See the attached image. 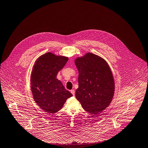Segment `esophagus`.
Segmentation results:
<instances>
[{"label": "esophagus", "instance_id": "obj_1", "mask_svg": "<svg viewBox=\"0 0 148 148\" xmlns=\"http://www.w3.org/2000/svg\"><path fill=\"white\" fill-rule=\"evenodd\" d=\"M71 93H72V95H73V96H74L75 95V90H74V89H72V90H71Z\"/></svg>", "mask_w": 148, "mask_h": 148}]
</instances>
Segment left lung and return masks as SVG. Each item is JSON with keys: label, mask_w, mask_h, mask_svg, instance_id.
Instances as JSON below:
<instances>
[{"label": "left lung", "mask_w": 148, "mask_h": 148, "mask_svg": "<svg viewBox=\"0 0 148 148\" xmlns=\"http://www.w3.org/2000/svg\"><path fill=\"white\" fill-rule=\"evenodd\" d=\"M78 71L76 99L88 112L97 115L111 104L115 93V81L107 62L91 52L74 60Z\"/></svg>", "instance_id": "8db88e82"}]
</instances>
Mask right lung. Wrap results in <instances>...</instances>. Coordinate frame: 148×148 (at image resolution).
<instances>
[{
  "label": "right lung",
  "instance_id": "add662e5",
  "mask_svg": "<svg viewBox=\"0 0 148 148\" xmlns=\"http://www.w3.org/2000/svg\"><path fill=\"white\" fill-rule=\"evenodd\" d=\"M69 58L48 52L35 61L31 75L30 88L36 103L44 111L55 114L60 110L73 95L56 78Z\"/></svg>",
  "mask_w": 148,
  "mask_h": 148
}]
</instances>
